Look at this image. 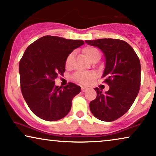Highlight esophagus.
<instances>
[{
  "label": "esophagus",
  "mask_w": 156,
  "mask_h": 156,
  "mask_svg": "<svg viewBox=\"0 0 156 156\" xmlns=\"http://www.w3.org/2000/svg\"><path fill=\"white\" fill-rule=\"evenodd\" d=\"M87 87H82V91H87Z\"/></svg>",
  "instance_id": "obj_1"
}]
</instances>
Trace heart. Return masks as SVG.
Instances as JSON below:
<instances>
[{"label":"heart","instance_id":"1","mask_svg":"<svg viewBox=\"0 0 156 156\" xmlns=\"http://www.w3.org/2000/svg\"><path fill=\"white\" fill-rule=\"evenodd\" d=\"M84 53L89 61H90L91 58L97 56V55H99L100 56V53L99 52V50L94 48H91V47H88V48H85L84 50ZM72 58H73V53H71V54L68 55L67 59H66V67H68L71 65ZM94 74L92 73V72H77L74 74V80L76 81V82L81 83V84H88L91 80H93V79L94 78Z\"/></svg>","mask_w":156,"mask_h":156}]
</instances>
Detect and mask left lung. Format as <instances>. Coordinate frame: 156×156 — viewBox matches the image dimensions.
<instances>
[{
	"label": "left lung",
	"instance_id": "obj_1",
	"mask_svg": "<svg viewBox=\"0 0 156 156\" xmlns=\"http://www.w3.org/2000/svg\"><path fill=\"white\" fill-rule=\"evenodd\" d=\"M97 47L105 57L102 78L109 86L105 94L96 87L97 97L89 104L96 118L113 121L126 113L137 97L140 86V63L129 44L121 40L104 38L85 41Z\"/></svg>",
	"mask_w": 156,
	"mask_h": 156
}]
</instances>
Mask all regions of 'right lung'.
<instances>
[{"label":"right lung","mask_w":156,"mask_h":156,"mask_svg":"<svg viewBox=\"0 0 156 156\" xmlns=\"http://www.w3.org/2000/svg\"><path fill=\"white\" fill-rule=\"evenodd\" d=\"M84 42L46 35L27 47L20 63V88L30 110L39 118L57 121L69 114L73 98L81 87L70 82L67 86L55 84L59 74L65 72V61L74 49Z\"/></svg>","instance_id":"obj_1"}]
</instances>
